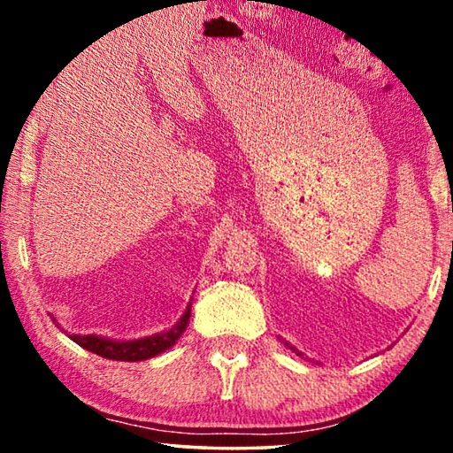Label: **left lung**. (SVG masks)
<instances>
[{"label":"left lung","mask_w":453,"mask_h":453,"mask_svg":"<svg viewBox=\"0 0 453 453\" xmlns=\"http://www.w3.org/2000/svg\"><path fill=\"white\" fill-rule=\"evenodd\" d=\"M291 349H294V348H291ZM296 351H297V349H296ZM297 354H300V351H297ZM300 356H302V354H300Z\"/></svg>","instance_id":"1"}]
</instances>
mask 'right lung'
Wrapping results in <instances>:
<instances>
[{
	"instance_id": "1",
	"label": "right lung",
	"mask_w": 453,
	"mask_h": 453,
	"mask_svg": "<svg viewBox=\"0 0 453 453\" xmlns=\"http://www.w3.org/2000/svg\"><path fill=\"white\" fill-rule=\"evenodd\" d=\"M189 308L191 305H188L186 313H183L181 319L172 329H167L164 334H156L151 337H143V340L113 342V340H107V337L75 335V334L70 337L78 343V346L91 351V354H97L107 359H116V362H142V359H150L153 356L162 354V351L172 348L173 343L180 340V335L186 332L188 327L189 313H191Z\"/></svg>"
}]
</instances>
